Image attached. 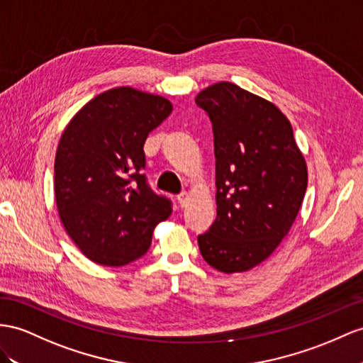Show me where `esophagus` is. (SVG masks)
Listing matches in <instances>:
<instances>
[{"label": "esophagus", "mask_w": 363, "mask_h": 363, "mask_svg": "<svg viewBox=\"0 0 363 363\" xmlns=\"http://www.w3.org/2000/svg\"><path fill=\"white\" fill-rule=\"evenodd\" d=\"M189 201H190V194L187 193V191H182L179 196H178V202H179V206L181 207H185L189 203Z\"/></svg>", "instance_id": "obj_1"}]
</instances>
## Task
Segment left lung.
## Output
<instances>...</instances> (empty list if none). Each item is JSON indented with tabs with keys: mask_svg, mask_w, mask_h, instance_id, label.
Segmentation results:
<instances>
[{
	"mask_svg": "<svg viewBox=\"0 0 363 363\" xmlns=\"http://www.w3.org/2000/svg\"><path fill=\"white\" fill-rule=\"evenodd\" d=\"M215 136L216 220L198 236L206 262L222 273L248 272L288 235L308 172L290 121L273 102L233 82L198 93Z\"/></svg>",
	"mask_w": 363,
	"mask_h": 363,
	"instance_id": "8db88e82",
	"label": "left lung"
}]
</instances>
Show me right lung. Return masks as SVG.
I'll list each match as a JSON object with an SVG mask.
<instances>
[{
    "label": "right lung",
    "instance_id": "obj_1",
    "mask_svg": "<svg viewBox=\"0 0 363 363\" xmlns=\"http://www.w3.org/2000/svg\"><path fill=\"white\" fill-rule=\"evenodd\" d=\"M172 102L133 87L95 96L64 128L55 199L64 230L91 262L123 267L147 253L172 202L147 185L144 143Z\"/></svg>",
    "mask_w": 363,
    "mask_h": 363
}]
</instances>
